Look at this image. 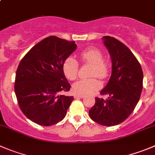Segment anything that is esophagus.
<instances>
[{
  "mask_svg": "<svg viewBox=\"0 0 155 155\" xmlns=\"http://www.w3.org/2000/svg\"><path fill=\"white\" fill-rule=\"evenodd\" d=\"M84 96L81 95V94H75V95H74V98H76V99H78V98H84Z\"/></svg>",
  "mask_w": 155,
  "mask_h": 155,
  "instance_id": "obj_1",
  "label": "esophagus"
}]
</instances>
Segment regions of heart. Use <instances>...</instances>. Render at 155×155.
<instances>
[{"mask_svg": "<svg viewBox=\"0 0 155 155\" xmlns=\"http://www.w3.org/2000/svg\"><path fill=\"white\" fill-rule=\"evenodd\" d=\"M80 56L84 63L91 64L89 76H97L101 79H105L109 76L110 64L103 58V53L99 48L95 47L87 48L81 53ZM63 71L68 80H75L79 74V64L78 61L73 57L66 58L63 63ZM101 87L100 81L95 77H92L78 81L73 84L72 89L75 94L87 95L100 89Z\"/></svg>", "mask_w": 155, "mask_h": 155, "instance_id": "1", "label": "heart"}]
</instances>
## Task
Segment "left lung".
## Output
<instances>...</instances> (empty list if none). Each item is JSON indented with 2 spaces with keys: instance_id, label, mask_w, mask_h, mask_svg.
I'll list each match as a JSON object with an SVG mask.
<instances>
[{
  "instance_id": "left-lung-1",
  "label": "left lung",
  "mask_w": 155,
  "mask_h": 155,
  "mask_svg": "<svg viewBox=\"0 0 155 155\" xmlns=\"http://www.w3.org/2000/svg\"><path fill=\"white\" fill-rule=\"evenodd\" d=\"M103 41L112 59V74L101 91L108 98H95L89 116L97 123L113 126L123 123L133 112L143 87L141 64L131 50L118 39L104 36Z\"/></svg>"
}]
</instances>
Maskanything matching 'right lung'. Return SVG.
<instances>
[{
    "instance_id": "add662e5",
    "label": "right lung",
    "mask_w": 155,
    "mask_h": 155,
    "mask_svg": "<svg viewBox=\"0 0 155 155\" xmlns=\"http://www.w3.org/2000/svg\"><path fill=\"white\" fill-rule=\"evenodd\" d=\"M76 48L74 41L48 36L20 61L14 90L20 110L33 123L49 126L65 116L74 97L59 94L71 88L63 63Z\"/></svg>"
}]
</instances>
